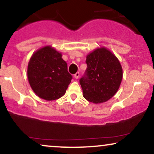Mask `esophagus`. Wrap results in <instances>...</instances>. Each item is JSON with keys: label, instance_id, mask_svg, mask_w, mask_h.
<instances>
[{"label": "esophagus", "instance_id": "1", "mask_svg": "<svg viewBox=\"0 0 154 154\" xmlns=\"http://www.w3.org/2000/svg\"><path fill=\"white\" fill-rule=\"evenodd\" d=\"M79 77V72H77V73L75 75V79H78Z\"/></svg>", "mask_w": 154, "mask_h": 154}]
</instances>
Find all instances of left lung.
I'll use <instances>...</instances> for the list:
<instances>
[{"instance_id": "8db88e82", "label": "left lung", "mask_w": 154, "mask_h": 154, "mask_svg": "<svg viewBox=\"0 0 154 154\" xmlns=\"http://www.w3.org/2000/svg\"><path fill=\"white\" fill-rule=\"evenodd\" d=\"M88 67L79 79L83 97L91 103H105L115 95L123 78L121 64L109 49H95L87 55Z\"/></svg>"}]
</instances>
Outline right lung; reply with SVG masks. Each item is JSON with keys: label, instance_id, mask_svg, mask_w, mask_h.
Returning a JSON list of instances; mask_svg holds the SVG:
<instances>
[{"label": "right lung", "instance_id": "right-lung-1", "mask_svg": "<svg viewBox=\"0 0 154 154\" xmlns=\"http://www.w3.org/2000/svg\"><path fill=\"white\" fill-rule=\"evenodd\" d=\"M62 53L46 46L33 54L27 69L29 82L35 94L45 100H54L65 94L71 82Z\"/></svg>", "mask_w": 154, "mask_h": 154}]
</instances>
